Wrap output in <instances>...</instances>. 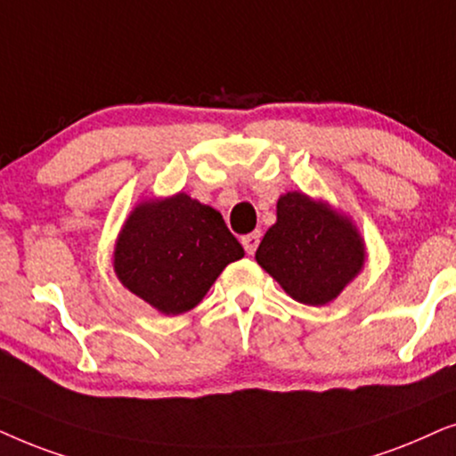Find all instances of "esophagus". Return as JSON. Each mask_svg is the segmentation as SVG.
Returning <instances> with one entry per match:
<instances>
[{
  "instance_id": "1",
  "label": "esophagus",
  "mask_w": 456,
  "mask_h": 456,
  "mask_svg": "<svg viewBox=\"0 0 456 456\" xmlns=\"http://www.w3.org/2000/svg\"><path fill=\"white\" fill-rule=\"evenodd\" d=\"M258 244H260V232H254V233L244 235V238H241V246H244V250H246L248 254L256 252Z\"/></svg>"
}]
</instances>
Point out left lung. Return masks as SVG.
Returning <instances> with one entry per match:
<instances>
[{
  "label": "left lung",
  "instance_id": "1",
  "mask_svg": "<svg viewBox=\"0 0 456 456\" xmlns=\"http://www.w3.org/2000/svg\"><path fill=\"white\" fill-rule=\"evenodd\" d=\"M256 260L294 300L323 306L365 263L354 224L323 202L289 191L277 202V223L265 233Z\"/></svg>",
  "mask_w": 456,
  "mask_h": 456
}]
</instances>
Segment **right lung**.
Masks as SVG:
<instances>
[{"label": "right lung", "mask_w": 456, "mask_h": 456, "mask_svg": "<svg viewBox=\"0 0 456 456\" xmlns=\"http://www.w3.org/2000/svg\"><path fill=\"white\" fill-rule=\"evenodd\" d=\"M244 248L223 216L187 193L139 204L114 250L120 283L165 314L191 311Z\"/></svg>", "instance_id": "1"}]
</instances>
